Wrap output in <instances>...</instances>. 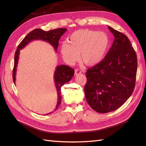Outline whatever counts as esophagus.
<instances>
[{
  "label": "esophagus",
  "instance_id": "obj_1",
  "mask_svg": "<svg viewBox=\"0 0 146 146\" xmlns=\"http://www.w3.org/2000/svg\"><path fill=\"white\" fill-rule=\"evenodd\" d=\"M80 73H82V71H81L79 70H78V69H76V70H75V75H78V74H80Z\"/></svg>",
  "mask_w": 146,
  "mask_h": 146
}]
</instances>
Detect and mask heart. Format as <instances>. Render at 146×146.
<instances>
[{
  "mask_svg": "<svg viewBox=\"0 0 146 146\" xmlns=\"http://www.w3.org/2000/svg\"><path fill=\"white\" fill-rule=\"evenodd\" d=\"M109 38L104 32L88 29L76 31L71 34L68 42L62 43L60 52L66 63L73 65L80 59L88 66L100 63L109 47Z\"/></svg>",
  "mask_w": 146,
  "mask_h": 146,
  "instance_id": "heart-1",
  "label": "heart"
}]
</instances>
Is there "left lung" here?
Masks as SVG:
<instances>
[{
  "label": "left lung",
  "mask_w": 146,
  "mask_h": 146,
  "mask_svg": "<svg viewBox=\"0 0 146 146\" xmlns=\"http://www.w3.org/2000/svg\"><path fill=\"white\" fill-rule=\"evenodd\" d=\"M115 37L112 46L100 63L89 68L85 98L92 109L105 113L117 110L134 92L137 59L128 38L108 26Z\"/></svg>",
  "instance_id": "8db88e82"
}]
</instances>
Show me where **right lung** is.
Here are the masks:
<instances>
[{"instance_id": "1", "label": "right lung", "mask_w": 146, "mask_h": 146, "mask_svg": "<svg viewBox=\"0 0 146 146\" xmlns=\"http://www.w3.org/2000/svg\"><path fill=\"white\" fill-rule=\"evenodd\" d=\"M66 30L67 29L65 28H58L49 31H43L41 29H36L31 31L23 39V41L21 42L20 44L17 46V50L15 52L14 65L13 74H12L14 84H15V81L17 70L16 68L17 66L19 56V51L21 49H23L30 42L34 41V40H42V41L49 42L54 48V50L56 52L58 47L59 40H60L62 35L66 31ZM74 73H75V71H74L73 68L66 66V65H59V66L56 68L54 73V81L58 93V102L54 110L58 109V108L60 105L61 102V87L65 83L70 81L74 75ZM52 112H50L46 115L50 114Z\"/></svg>"}]
</instances>
